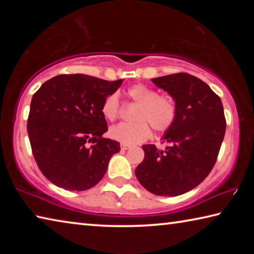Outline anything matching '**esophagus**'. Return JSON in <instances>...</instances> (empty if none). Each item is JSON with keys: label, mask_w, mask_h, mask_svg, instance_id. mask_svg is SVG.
<instances>
[{"label": "esophagus", "mask_w": 254, "mask_h": 254, "mask_svg": "<svg viewBox=\"0 0 254 254\" xmlns=\"http://www.w3.org/2000/svg\"><path fill=\"white\" fill-rule=\"evenodd\" d=\"M121 149L122 150H127V149H130V145L126 144V143H121Z\"/></svg>", "instance_id": "obj_1"}]
</instances>
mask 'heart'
<instances>
[{
  "label": "heart",
  "instance_id": "1",
  "mask_svg": "<svg viewBox=\"0 0 254 254\" xmlns=\"http://www.w3.org/2000/svg\"><path fill=\"white\" fill-rule=\"evenodd\" d=\"M133 103L139 104L131 123H120L110 130L112 139L126 144H137L151 136V125L156 131L163 132L173 127L177 117V106L170 96L159 95L158 91L143 84H136L127 89ZM102 114L109 121H114L120 114V102L117 93L105 97Z\"/></svg>",
  "mask_w": 254,
  "mask_h": 254
}]
</instances>
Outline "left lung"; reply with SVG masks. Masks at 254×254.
Listing matches in <instances>:
<instances>
[{"label": "left lung", "mask_w": 254, "mask_h": 254, "mask_svg": "<svg viewBox=\"0 0 254 254\" xmlns=\"http://www.w3.org/2000/svg\"><path fill=\"white\" fill-rule=\"evenodd\" d=\"M177 106L173 127L162 139L165 150L144 144L143 161L136 167L140 184L154 195L178 196L203 182L216 162L226 121L220 96L197 77L178 72L152 78Z\"/></svg>", "instance_id": "1"}]
</instances>
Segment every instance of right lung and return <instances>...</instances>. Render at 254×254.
<instances>
[{
  "instance_id": "1",
  "label": "right lung",
  "mask_w": 254,
  "mask_h": 254,
  "mask_svg": "<svg viewBox=\"0 0 254 254\" xmlns=\"http://www.w3.org/2000/svg\"><path fill=\"white\" fill-rule=\"evenodd\" d=\"M122 79L58 75L33 94L28 118V134L41 173L66 190H86L104 175L109 161L121 148L105 139L107 123L102 104L115 93Z\"/></svg>"
}]
</instances>
